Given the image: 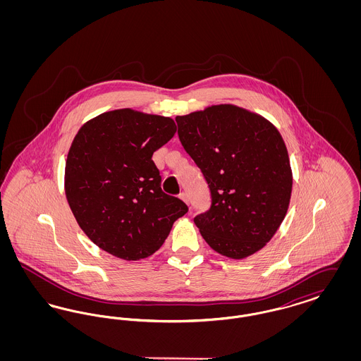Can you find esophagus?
<instances>
[{"label": "esophagus", "instance_id": "esophagus-1", "mask_svg": "<svg viewBox=\"0 0 361 361\" xmlns=\"http://www.w3.org/2000/svg\"><path fill=\"white\" fill-rule=\"evenodd\" d=\"M178 196H180V199H181V200H183V202H185V203H187V204H189L188 195H187V193H185V192H181V193H180V195H178Z\"/></svg>", "mask_w": 361, "mask_h": 361}]
</instances>
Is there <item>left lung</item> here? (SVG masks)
<instances>
[{"label":"left lung","mask_w":361,"mask_h":361,"mask_svg":"<svg viewBox=\"0 0 361 361\" xmlns=\"http://www.w3.org/2000/svg\"><path fill=\"white\" fill-rule=\"evenodd\" d=\"M176 121L211 193V206L193 222L222 256H252L275 235L290 204L292 172L283 137L271 121L230 104Z\"/></svg>","instance_id":"left-lung-1"}]
</instances>
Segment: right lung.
<instances>
[{"instance_id": "1", "label": "right lung", "mask_w": 361, "mask_h": 361, "mask_svg": "<svg viewBox=\"0 0 361 361\" xmlns=\"http://www.w3.org/2000/svg\"><path fill=\"white\" fill-rule=\"evenodd\" d=\"M176 133L171 118L133 109L85 123L70 147L65 190L89 240L112 256L149 257L168 238L187 204L161 189L152 157Z\"/></svg>"}]
</instances>
